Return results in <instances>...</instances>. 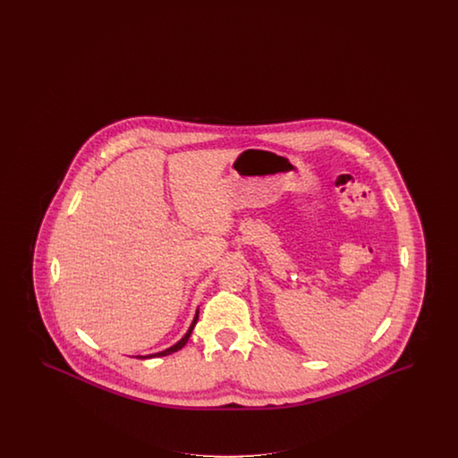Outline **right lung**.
I'll list each match as a JSON object with an SVG mask.
<instances>
[{
	"label": "right lung",
	"mask_w": 458,
	"mask_h": 458,
	"mask_svg": "<svg viewBox=\"0 0 458 458\" xmlns=\"http://www.w3.org/2000/svg\"><path fill=\"white\" fill-rule=\"evenodd\" d=\"M197 323V316L194 318V323L191 325V327H189V331L185 333V336L176 344V345H174V347H170V349L163 350V352H159V353H154V355H148V357H139V359H151V357H163V355H170V353H174V352H176V350L182 349L187 342H189V338H191V333H192V329H194V327H196Z\"/></svg>",
	"instance_id": "right-lung-1"
}]
</instances>
